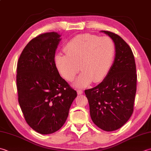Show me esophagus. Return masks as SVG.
I'll return each mask as SVG.
<instances>
[{
    "mask_svg": "<svg viewBox=\"0 0 151 151\" xmlns=\"http://www.w3.org/2000/svg\"><path fill=\"white\" fill-rule=\"evenodd\" d=\"M83 90H81V89H78V90H77V93H78V95H82V93H83Z\"/></svg>",
    "mask_w": 151,
    "mask_h": 151,
    "instance_id": "esophagus-1",
    "label": "esophagus"
}]
</instances>
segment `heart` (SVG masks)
Listing matches in <instances>:
<instances>
[{"mask_svg":"<svg viewBox=\"0 0 151 151\" xmlns=\"http://www.w3.org/2000/svg\"><path fill=\"white\" fill-rule=\"evenodd\" d=\"M65 52L67 55L58 54L55 57L59 71L71 82L81 69L82 72L75 85L84 87L107 75L113 61L115 46L110 37L86 33L72 38L65 46Z\"/></svg>","mask_w":151,"mask_h":151,"instance_id":"b5f03b06","label":"heart"}]
</instances>
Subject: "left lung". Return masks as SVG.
Wrapping results in <instances>:
<instances>
[{
  "label": "left lung",
  "instance_id": "obj_1",
  "mask_svg": "<svg viewBox=\"0 0 151 151\" xmlns=\"http://www.w3.org/2000/svg\"><path fill=\"white\" fill-rule=\"evenodd\" d=\"M101 32L114 42V60L101 83L84 91L93 122L103 130L112 132L124 125L134 111L136 65L132 49L122 38L110 31Z\"/></svg>",
  "mask_w": 151,
  "mask_h": 151
}]
</instances>
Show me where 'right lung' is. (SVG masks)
I'll list each match as a JSON object with an SVG mask.
<instances>
[{"instance_id": "right-lung-1", "label": "right lung", "mask_w": 151, "mask_h": 151, "mask_svg": "<svg viewBox=\"0 0 151 151\" xmlns=\"http://www.w3.org/2000/svg\"><path fill=\"white\" fill-rule=\"evenodd\" d=\"M61 35L46 32L29 42L17 65L18 101L27 123L41 134L60 129L77 96L61 77L55 63Z\"/></svg>"}]
</instances>
